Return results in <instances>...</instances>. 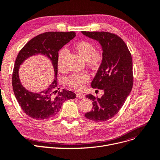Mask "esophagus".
<instances>
[{
  "label": "esophagus",
  "instance_id": "esophagus-1",
  "mask_svg": "<svg viewBox=\"0 0 160 160\" xmlns=\"http://www.w3.org/2000/svg\"><path fill=\"white\" fill-rule=\"evenodd\" d=\"M77 97L78 98H84L85 97V95L83 94V93H78L77 94Z\"/></svg>",
  "mask_w": 160,
  "mask_h": 160
}]
</instances>
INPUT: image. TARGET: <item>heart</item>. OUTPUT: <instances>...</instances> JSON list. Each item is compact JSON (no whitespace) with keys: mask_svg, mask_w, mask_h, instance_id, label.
I'll use <instances>...</instances> for the list:
<instances>
[{"mask_svg":"<svg viewBox=\"0 0 160 160\" xmlns=\"http://www.w3.org/2000/svg\"><path fill=\"white\" fill-rule=\"evenodd\" d=\"M74 49L80 56L86 60L87 64L91 68H97L102 61V54L98 50H95L94 45L91 42L82 40L74 45ZM67 50L62 49L58 54L57 66L59 71L63 72L65 69L63 63V58L67 54ZM89 81V75L86 72L72 74L66 79V83L69 86L77 90H81L84 85Z\"/></svg>","mask_w":160,"mask_h":160,"instance_id":"1","label":"heart"}]
</instances>
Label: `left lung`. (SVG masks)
I'll return each mask as SVG.
<instances>
[{
  "label": "left lung",
  "instance_id": "obj_1",
  "mask_svg": "<svg viewBox=\"0 0 160 160\" xmlns=\"http://www.w3.org/2000/svg\"><path fill=\"white\" fill-rule=\"evenodd\" d=\"M83 35L98 41L102 48V62L91 87L104 91L98 98L86 97L93 101V110L85 113L93 121H106L119 112L132 89V58L127 45L115 33L108 32L82 31Z\"/></svg>",
  "mask_w": 160,
  "mask_h": 160
}]
</instances>
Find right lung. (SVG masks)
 <instances>
[{
  "mask_svg": "<svg viewBox=\"0 0 160 160\" xmlns=\"http://www.w3.org/2000/svg\"><path fill=\"white\" fill-rule=\"evenodd\" d=\"M76 36L74 32H48L34 37L20 50L16 58L12 73V86L15 98L23 112L35 120H45L55 116L63 102L76 98L72 91L59 90L57 79L58 51ZM40 53L52 61L55 79L49 88L39 93H32L21 84L18 77L20 64L28 57Z\"/></svg>",
  "mask_w": 160,
  "mask_h": 160,
  "instance_id": "1",
  "label": "right lung"
}]
</instances>
